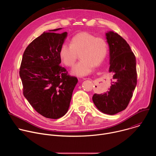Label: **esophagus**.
I'll return each instance as SVG.
<instances>
[{
    "label": "esophagus",
    "mask_w": 156,
    "mask_h": 156,
    "mask_svg": "<svg viewBox=\"0 0 156 156\" xmlns=\"http://www.w3.org/2000/svg\"><path fill=\"white\" fill-rule=\"evenodd\" d=\"M86 79H87V78H86ZM85 80H86V79H85Z\"/></svg>",
    "instance_id": "1"
}]
</instances>
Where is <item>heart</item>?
Returning <instances> with one entry per match:
<instances>
[{
  "label": "heart",
  "mask_w": 156,
  "mask_h": 156,
  "mask_svg": "<svg viewBox=\"0 0 156 156\" xmlns=\"http://www.w3.org/2000/svg\"><path fill=\"white\" fill-rule=\"evenodd\" d=\"M107 51V43L104 38L84 31L75 34L71 39L70 45L63 44L59 57L66 66H72L80 54L81 60L73 66L72 73L83 76L91 73L94 66H99L104 61Z\"/></svg>",
  "instance_id": "obj_1"
}]
</instances>
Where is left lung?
<instances>
[{"mask_svg":"<svg viewBox=\"0 0 156 156\" xmlns=\"http://www.w3.org/2000/svg\"><path fill=\"white\" fill-rule=\"evenodd\" d=\"M109 48V73H113L108 91L94 94L93 101L101 112L115 115L125 110L137 83L136 58L129 44L117 33H105Z\"/></svg>","mask_w":156,"mask_h":156,"instance_id":"8db88e82","label":"left lung"}]
</instances>
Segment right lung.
Returning a JSON list of instances; mask_svg holds the SVG:
<instances>
[{"mask_svg": "<svg viewBox=\"0 0 156 156\" xmlns=\"http://www.w3.org/2000/svg\"><path fill=\"white\" fill-rule=\"evenodd\" d=\"M44 31L25 49L20 76L23 95L37 112L44 117L59 119L67 112L78 79L69 76L59 65V51L67 33Z\"/></svg>", "mask_w": 156, "mask_h": 156, "instance_id": "1", "label": "right lung"}]
</instances>
